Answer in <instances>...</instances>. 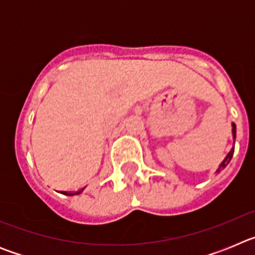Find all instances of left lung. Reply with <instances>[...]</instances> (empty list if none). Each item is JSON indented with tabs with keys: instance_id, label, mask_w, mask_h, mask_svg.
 I'll use <instances>...</instances> for the list:
<instances>
[{
	"instance_id": "1",
	"label": "left lung",
	"mask_w": 255,
	"mask_h": 255,
	"mask_svg": "<svg viewBox=\"0 0 255 255\" xmlns=\"http://www.w3.org/2000/svg\"><path fill=\"white\" fill-rule=\"evenodd\" d=\"M231 125H233V139L234 140H235V138H236V126H235V124H231ZM233 155H234V147L231 148V150H230L229 153H227V155L226 157H225V159L222 162H221L220 163V166H218V168L217 170H216V173H218V172H221V170H224L225 167H226L227 164L230 163V161H231V158H233Z\"/></svg>"
}]
</instances>
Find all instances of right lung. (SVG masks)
Returning <instances> with one entry per match:
<instances>
[{
    "instance_id": "add662e5",
    "label": "right lung",
    "mask_w": 255,
    "mask_h": 255,
    "mask_svg": "<svg viewBox=\"0 0 255 255\" xmlns=\"http://www.w3.org/2000/svg\"><path fill=\"white\" fill-rule=\"evenodd\" d=\"M83 190H84V189H80V190L74 191V193H71V191H60V193H61V194H64V195H78V194H80Z\"/></svg>"
}]
</instances>
